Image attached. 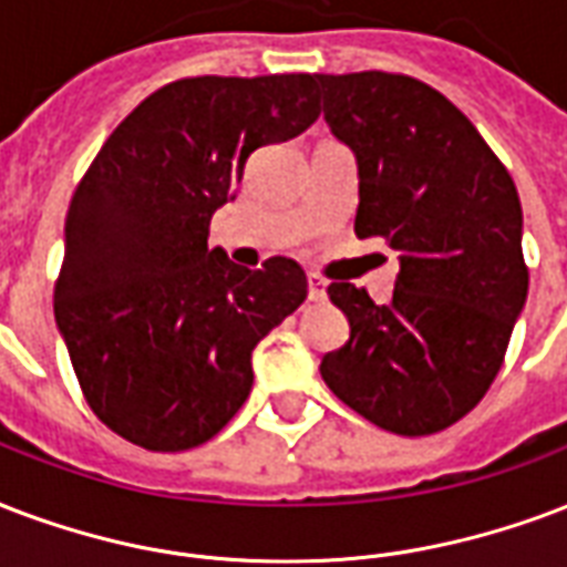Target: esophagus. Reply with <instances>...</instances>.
Listing matches in <instances>:
<instances>
[{"mask_svg": "<svg viewBox=\"0 0 567 567\" xmlns=\"http://www.w3.org/2000/svg\"><path fill=\"white\" fill-rule=\"evenodd\" d=\"M306 282H309V300H315V302L327 300V285H323L321 276L309 274L306 276Z\"/></svg>", "mask_w": 567, "mask_h": 567, "instance_id": "obj_1", "label": "esophagus"}]
</instances>
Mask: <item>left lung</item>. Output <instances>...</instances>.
Masks as SVG:
<instances>
[{"instance_id":"1","label":"left lung","mask_w":567,"mask_h":567,"mask_svg":"<svg viewBox=\"0 0 567 567\" xmlns=\"http://www.w3.org/2000/svg\"><path fill=\"white\" fill-rule=\"evenodd\" d=\"M323 121L357 157V237H383L401 274L386 306L332 282L351 339L323 383L383 431L422 437L482 401L529 288L524 210L473 121L399 73H315Z\"/></svg>"}]
</instances>
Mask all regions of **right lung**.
I'll return each mask as SVG.
<instances>
[{
    "mask_svg": "<svg viewBox=\"0 0 567 567\" xmlns=\"http://www.w3.org/2000/svg\"><path fill=\"white\" fill-rule=\"evenodd\" d=\"M318 118L312 73L193 76L130 112L73 193L55 327L89 408L118 437L184 452L228 425L252 389V351L306 300L293 258L249 270L210 216L249 154Z\"/></svg>",
    "mask_w": 567,
    "mask_h": 567,
    "instance_id": "1",
    "label": "right lung"
}]
</instances>
